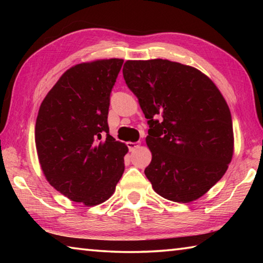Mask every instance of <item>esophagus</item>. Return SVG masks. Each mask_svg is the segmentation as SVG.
Wrapping results in <instances>:
<instances>
[{"label":"esophagus","mask_w":263,"mask_h":263,"mask_svg":"<svg viewBox=\"0 0 263 263\" xmlns=\"http://www.w3.org/2000/svg\"><path fill=\"white\" fill-rule=\"evenodd\" d=\"M127 147L130 151H135L136 148L139 147V142H132V141H128L127 142Z\"/></svg>","instance_id":"obj_1"}]
</instances>
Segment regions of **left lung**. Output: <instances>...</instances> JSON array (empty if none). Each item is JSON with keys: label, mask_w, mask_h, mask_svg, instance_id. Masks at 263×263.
<instances>
[{"label": "left lung", "mask_w": 263, "mask_h": 263, "mask_svg": "<svg viewBox=\"0 0 263 263\" xmlns=\"http://www.w3.org/2000/svg\"><path fill=\"white\" fill-rule=\"evenodd\" d=\"M123 75L148 119L145 175L154 191L179 203L202 197L233 157L232 117L219 89L201 70L163 59L127 60Z\"/></svg>", "instance_id": "obj_1"}]
</instances>
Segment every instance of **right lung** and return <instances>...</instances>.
Here are the masks:
<instances>
[{"label":"right lung","mask_w":263,"mask_h":263,"mask_svg":"<svg viewBox=\"0 0 263 263\" xmlns=\"http://www.w3.org/2000/svg\"><path fill=\"white\" fill-rule=\"evenodd\" d=\"M123 62L102 59L66 70L35 121V147L48 183L87 206L109 199L124 173L128 148L109 135L108 126L111 89Z\"/></svg>","instance_id":"add662e5"}]
</instances>
